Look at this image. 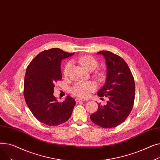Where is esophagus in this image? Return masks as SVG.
I'll return each instance as SVG.
<instances>
[{"instance_id":"obj_1","label":"esophagus","mask_w":160,"mask_h":160,"mask_svg":"<svg viewBox=\"0 0 160 160\" xmlns=\"http://www.w3.org/2000/svg\"><path fill=\"white\" fill-rule=\"evenodd\" d=\"M88 99H81V98H76V102H84V101H87Z\"/></svg>"}]
</instances>
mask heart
I'll use <instances>...</instances> for the list:
<instances>
[{"instance_id": "b5f03b06", "label": "heart", "mask_w": 160, "mask_h": 160, "mask_svg": "<svg viewBox=\"0 0 160 160\" xmlns=\"http://www.w3.org/2000/svg\"><path fill=\"white\" fill-rule=\"evenodd\" d=\"M78 61L82 67L87 70H94L98 65V61L90 55H84L78 58ZM71 62H68L64 68V74L67 75L68 73ZM96 87L93 82L88 81L86 82H78L72 87V92L75 95L79 97H87L89 93L94 90Z\"/></svg>"}]
</instances>
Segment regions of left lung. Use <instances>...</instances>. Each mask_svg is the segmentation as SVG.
Returning <instances> with one entry per match:
<instances>
[{"mask_svg":"<svg viewBox=\"0 0 160 160\" xmlns=\"http://www.w3.org/2000/svg\"><path fill=\"white\" fill-rule=\"evenodd\" d=\"M107 66L106 82L98 92L99 97H108L105 105L98 104V110L90 115L93 123L110 128L125 121L132 109L135 98L134 79L126 62L108 51H101Z\"/></svg>","mask_w":160,"mask_h":160,"instance_id":"left-lung-1","label":"left lung"}]
</instances>
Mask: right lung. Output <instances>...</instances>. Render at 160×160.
I'll list each match as a JSON object with an SVG mask.
<instances>
[{"label": "right lung", "instance_id": "1", "mask_svg": "<svg viewBox=\"0 0 160 160\" xmlns=\"http://www.w3.org/2000/svg\"><path fill=\"white\" fill-rule=\"evenodd\" d=\"M59 48L44 50L28 66L24 82V96L33 115L41 123L57 126L70 118L76 101L68 96L59 102L53 96L54 84L62 79L61 61L73 55Z\"/></svg>", "mask_w": 160, "mask_h": 160}]
</instances>
